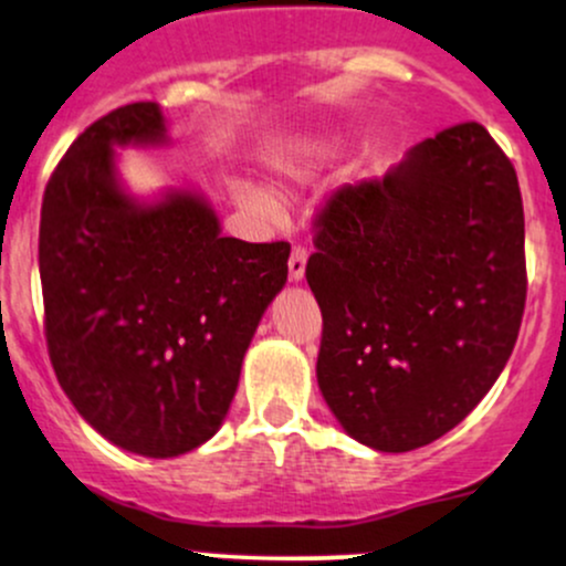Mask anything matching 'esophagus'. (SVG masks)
<instances>
[{
    "instance_id": "esophagus-1",
    "label": "esophagus",
    "mask_w": 566,
    "mask_h": 566,
    "mask_svg": "<svg viewBox=\"0 0 566 566\" xmlns=\"http://www.w3.org/2000/svg\"><path fill=\"white\" fill-rule=\"evenodd\" d=\"M306 260H308V252L303 250V247H295L293 254H290V282H301L303 273H306Z\"/></svg>"
}]
</instances>
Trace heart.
<instances>
[{"mask_svg":"<svg viewBox=\"0 0 566 566\" xmlns=\"http://www.w3.org/2000/svg\"><path fill=\"white\" fill-rule=\"evenodd\" d=\"M244 203L250 209H258V212H269L271 201L265 196H258V192H244Z\"/></svg>","mask_w":566,"mask_h":566,"instance_id":"heart-1","label":"heart"}]
</instances>
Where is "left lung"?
<instances>
[{
    "label": "left lung",
    "instance_id": "obj_1",
    "mask_svg": "<svg viewBox=\"0 0 566 566\" xmlns=\"http://www.w3.org/2000/svg\"><path fill=\"white\" fill-rule=\"evenodd\" d=\"M316 381L376 451L454 430L492 389L526 303L518 177L481 123L424 139L384 179L333 192L314 220Z\"/></svg>",
    "mask_w": 566,
    "mask_h": 566
}]
</instances>
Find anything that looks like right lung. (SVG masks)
Instances as JSON below:
<instances>
[{
    "instance_id": "1",
    "label": "right lung",
    "mask_w": 566,
    "mask_h": 566,
    "mask_svg": "<svg viewBox=\"0 0 566 566\" xmlns=\"http://www.w3.org/2000/svg\"><path fill=\"white\" fill-rule=\"evenodd\" d=\"M155 102L91 123L48 179L40 279L61 389L98 434L166 459L220 430L258 322L287 282V241L220 235L196 192L139 203L115 147L160 145Z\"/></svg>"
}]
</instances>
